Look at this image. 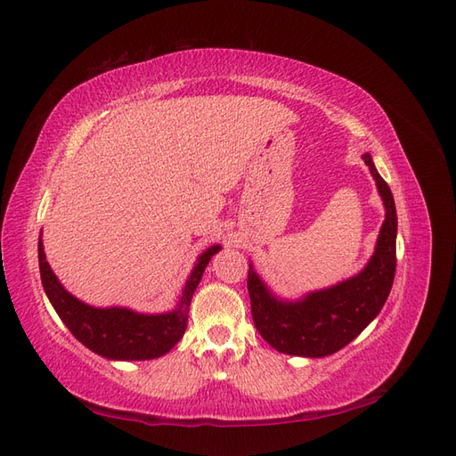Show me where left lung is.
<instances>
[{
  "instance_id": "1",
  "label": "left lung",
  "mask_w": 456,
  "mask_h": 456,
  "mask_svg": "<svg viewBox=\"0 0 456 456\" xmlns=\"http://www.w3.org/2000/svg\"><path fill=\"white\" fill-rule=\"evenodd\" d=\"M363 161L377 181L384 201L382 223L375 253L354 278L322 289L300 300L275 298L249 265L247 289L255 327L270 346L289 355L325 357L350 344L382 310L395 275V203L369 154Z\"/></svg>"
}]
</instances>
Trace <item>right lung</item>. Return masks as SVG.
I'll return each mask as SVG.
<instances>
[{"mask_svg":"<svg viewBox=\"0 0 456 456\" xmlns=\"http://www.w3.org/2000/svg\"><path fill=\"white\" fill-rule=\"evenodd\" d=\"M220 245H213L200 255L194 270L184 285L181 300L173 312L167 314H139L129 308H93L70 295L53 273L45 260L44 243H37L39 273L45 295L53 308L57 310L70 333L91 352L108 360L136 362L154 360L167 354L183 338L188 325V308L196 287L200 285L205 266Z\"/></svg>","mask_w":456,"mask_h":456,"instance_id":"right-lung-1","label":"right lung"}]
</instances>
